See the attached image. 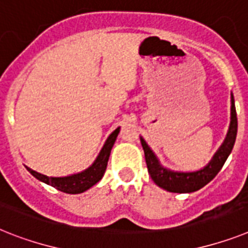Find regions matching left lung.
<instances>
[{
	"mask_svg": "<svg viewBox=\"0 0 248 248\" xmlns=\"http://www.w3.org/2000/svg\"><path fill=\"white\" fill-rule=\"evenodd\" d=\"M230 132L227 134V138L219 151L213 157L210 163L200 171L196 172H172L169 170L163 169L157 161L156 156L153 155L147 143L140 138V143L144 149V157H146L147 169L152 180L159 187L167 190L170 193H193L196 190L202 189V186L210 183L217 173L219 172L224 162L227 161L232 148L234 146L237 137V112L236 106L232 101V118H231Z\"/></svg>",
	"mask_w": 248,
	"mask_h": 248,
	"instance_id": "8db88e82",
	"label": "left lung"
}]
</instances>
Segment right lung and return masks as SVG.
I'll list each match as a JSON object with an SVG mask.
<instances>
[{"label":"right lung","instance_id":"right-lung-1","mask_svg":"<svg viewBox=\"0 0 248 248\" xmlns=\"http://www.w3.org/2000/svg\"><path fill=\"white\" fill-rule=\"evenodd\" d=\"M119 132L120 128H118L110 134L93 165L81 173L67 176V177H49V176L42 175V173L36 172V171L29 169V167H26V169L34 177H36L43 183L53 186L55 189H58L59 191H63V193L67 194L83 193V191L90 189L91 186L97 184L102 179V176L105 173L106 166H108V161H109L110 152H111V148L114 146V143H115L116 137H118Z\"/></svg>","mask_w":248,"mask_h":248}]
</instances>
